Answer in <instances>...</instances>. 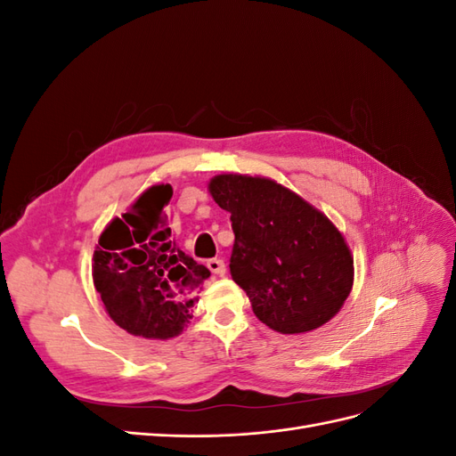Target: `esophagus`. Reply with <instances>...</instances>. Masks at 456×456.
I'll return each mask as SVG.
<instances>
[{
    "instance_id": "obj_1",
    "label": "esophagus",
    "mask_w": 456,
    "mask_h": 456,
    "mask_svg": "<svg viewBox=\"0 0 456 456\" xmlns=\"http://www.w3.org/2000/svg\"><path fill=\"white\" fill-rule=\"evenodd\" d=\"M207 268H209L215 275H224L226 273V265H224L223 258L207 260Z\"/></svg>"
}]
</instances>
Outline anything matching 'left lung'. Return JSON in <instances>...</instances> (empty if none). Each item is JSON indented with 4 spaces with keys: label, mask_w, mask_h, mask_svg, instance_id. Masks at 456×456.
Segmentation results:
<instances>
[{
    "label": "left lung",
    "mask_w": 456,
    "mask_h": 456,
    "mask_svg": "<svg viewBox=\"0 0 456 456\" xmlns=\"http://www.w3.org/2000/svg\"><path fill=\"white\" fill-rule=\"evenodd\" d=\"M211 196L230 213V273L262 323L283 335L322 327L348 298L354 258L329 218L260 176L218 175Z\"/></svg>",
    "instance_id": "left-lung-1"
}]
</instances>
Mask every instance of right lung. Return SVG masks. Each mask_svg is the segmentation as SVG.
I'll use <instances>...</instances> for the list:
<instances>
[{"label":"right lung","instance_id":"1","mask_svg":"<svg viewBox=\"0 0 456 456\" xmlns=\"http://www.w3.org/2000/svg\"><path fill=\"white\" fill-rule=\"evenodd\" d=\"M173 188L151 186L106 226L93 255V281L110 317L127 333L171 338L191 317L196 289L211 272L171 240Z\"/></svg>","mask_w":456,"mask_h":456}]
</instances>
